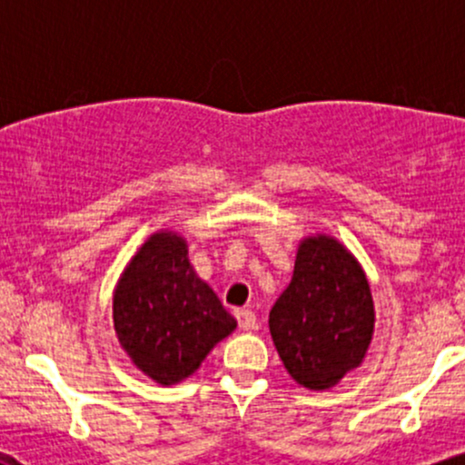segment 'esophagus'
I'll use <instances>...</instances> for the list:
<instances>
[{
    "mask_svg": "<svg viewBox=\"0 0 465 465\" xmlns=\"http://www.w3.org/2000/svg\"><path fill=\"white\" fill-rule=\"evenodd\" d=\"M236 319L240 330H253L255 328V314L251 311H236Z\"/></svg>",
    "mask_w": 465,
    "mask_h": 465,
    "instance_id": "esophagus-1",
    "label": "esophagus"
}]
</instances>
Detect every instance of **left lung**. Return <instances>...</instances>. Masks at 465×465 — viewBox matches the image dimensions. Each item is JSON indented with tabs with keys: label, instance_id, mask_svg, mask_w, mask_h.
<instances>
[{
	"label": "left lung",
	"instance_id": "1",
	"mask_svg": "<svg viewBox=\"0 0 465 465\" xmlns=\"http://www.w3.org/2000/svg\"><path fill=\"white\" fill-rule=\"evenodd\" d=\"M376 311L365 271L334 236L300 240L291 284L269 312V330L297 385L325 391L365 361Z\"/></svg>",
	"mask_w": 465,
	"mask_h": 465
}]
</instances>
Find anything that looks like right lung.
<instances>
[{
  "mask_svg": "<svg viewBox=\"0 0 465 465\" xmlns=\"http://www.w3.org/2000/svg\"><path fill=\"white\" fill-rule=\"evenodd\" d=\"M236 325L192 269L188 240L170 229L146 238L114 288L117 341L157 385L190 378Z\"/></svg>",
  "mask_w": 465,
  "mask_h": 465,
  "instance_id": "obj_1",
  "label": "right lung"
}]
</instances>
